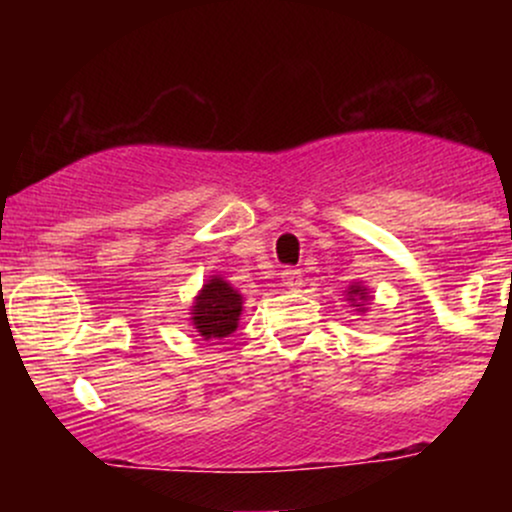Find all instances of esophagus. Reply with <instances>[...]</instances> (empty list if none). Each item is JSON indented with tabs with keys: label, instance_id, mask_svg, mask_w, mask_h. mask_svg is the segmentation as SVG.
I'll return each instance as SVG.
<instances>
[{
	"label": "esophagus",
	"instance_id": "esophagus-1",
	"mask_svg": "<svg viewBox=\"0 0 512 512\" xmlns=\"http://www.w3.org/2000/svg\"><path fill=\"white\" fill-rule=\"evenodd\" d=\"M281 281H284V286H289V289H298V286L303 284L301 269H284V272H281Z\"/></svg>",
	"mask_w": 512,
	"mask_h": 512
}]
</instances>
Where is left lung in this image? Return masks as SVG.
I'll list each match as a JSON object with an SVG mask.
<instances>
[{"label": "left lung", "mask_w": 512, "mask_h": 512, "mask_svg": "<svg viewBox=\"0 0 512 512\" xmlns=\"http://www.w3.org/2000/svg\"><path fill=\"white\" fill-rule=\"evenodd\" d=\"M366 289H361V286H351V289H349V296H361V298H368L366 296ZM351 301H354V298H351Z\"/></svg>", "instance_id": "8db88e82"}]
</instances>
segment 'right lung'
<instances>
[{"instance_id":"right-lung-1","label":"right lung","mask_w":512,"mask_h":512,"mask_svg":"<svg viewBox=\"0 0 512 512\" xmlns=\"http://www.w3.org/2000/svg\"><path fill=\"white\" fill-rule=\"evenodd\" d=\"M240 301H243L240 293L233 291L219 276L209 279V284H204L202 293L197 296V303L192 305L195 330L204 339L228 337L238 327L240 308H243Z\"/></svg>"}]
</instances>
